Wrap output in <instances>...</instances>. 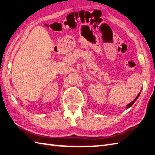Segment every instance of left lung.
Wrapping results in <instances>:
<instances>
[{
	"mask_svg": "<svg viewBox=\"0 0 155 155\" xmlns=\"http://www.w3.org/2000/svg\"><path fill=\"white\" fill-rule=\"evenodd\" d=\"M140 93H139V94H138V95H137V97H136V98L134 99V100H133V101H132V102H131V103H130L129 104H127V109H128V108H130V107H131V106H132L133 105V103H135V102L136 101V100H137V98H138V97L139 96H140Z\"/></svg>",
	"mask_w": 155,
	"mask_h": 155,
	"instance_id": "8db88e82",
	"label": "left lung"
}]
</instances>
